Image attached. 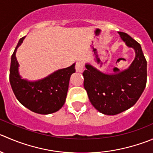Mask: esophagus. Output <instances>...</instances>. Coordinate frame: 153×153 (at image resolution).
<instances>
[{
  "label": "esophagus",
  "instance_id": "1",
  "mask_svg": "<svg viewBox=\"0 0 153 153\" xmlns=\"http://www.w3.org/2000/svg\"><path fill=\"white\" fill-rule=\"evenodd\" d=\"M84 64L83 62L78 61L76 63V65H75V69L78 72H82L84 71Z\"/></svg>",
  "mask_w": 153,
  "mask_h": 153
}]
</instances>
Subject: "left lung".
<instances>
[{"label": "left lung", "instance_id": "left-lung-1", "mask_svg": "<svg viewBox=\"0 0 153 153\" xmlns=\"http://www.w3.org/2000/svg\"><path fill=\"white\" fill-rule=\"evenodd\" d=\"M127 47L134 50L135 57L129 67L117 74H107L86 63L84 87L95 108L106 115H116L137 102L146 84V63L140 44L129 35L119 32Z\"/></svg>", "mask_w": 153, "mask_h": 153}]
</instances>
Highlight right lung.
Returning a JSON list of instances; mask_svg holds the SVG:
<instances>
[{
	"mask_svg": "<svg viewBox=\"0 0 153 153\" xmlns=\"http://www.w3.org/2000/svg\"><path fill=\"white\" fill-rule=\"evenodd\" d=\"M25 38L24 36L19 39L11 57L10 82L12 89L18 100L25 108L36 114H52L64 105L70 77L75 72V63L65 69H58L38 81L23 79L19 75V64L16 54Z\"/></svg>",
	"mask_w": 153,
	"mask_h": 153,
	"instance_id": "right-lung-1",
	"label": "right lung"
}]
</instances>
